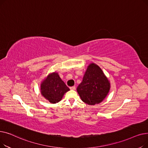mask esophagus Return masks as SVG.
Segmentation results:
<instances>
[{
    "instance_id": "esophagus-1",
    "label": "esophagus",
    "mask_w": 148,
    "mask_h": 148,
    "mask_svg": "<svg viewBox=\"0 0 148 148\" xmlns=\"http://www.w3.org/2000/svg\"><path fill=\"white\" fill-rule=\"evenodd\" d=\"M70 89L71 90H75V86H71V87H70Z\"/></svg>"
}]
</instances>
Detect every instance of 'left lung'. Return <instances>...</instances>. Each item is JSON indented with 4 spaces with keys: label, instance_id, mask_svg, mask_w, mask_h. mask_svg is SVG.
<instances>
[{
    "label": "left lung",
    "instance_id": "obj_1",
    "mask_svg": "<svg viewBox=\"0 0 148 148\" xmlns=\"http://www.w3.org/2000/svg\"><path fill=\"white\" fill-rule=\"evenodd\" d=\"M110 88V83L102 69L92 63L88 66L82 82L77 90L83 102L89 105H95L103 101Z\"/></svg>",
    "mask_w": 148,
    "mask_h": 148
}]
</instances>
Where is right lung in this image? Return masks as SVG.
<instances>
[{
  "mask_svg": "<svg viewBox=\"0 0 148 148\" xmlns=\"http://www.w3.org/2000/svg\"><path fill=\"white\" fill-rule=\"evenodd\" d=\"M68 90L69 88L56 72L49 74L41 84L42 95L52 104L59 102Z\"/></svg>",
  "mask_w": 148,
  "mask_h": 148,
  "instance_id": "right-lung-1",
  "label": "right lung"
}]
</instances>
